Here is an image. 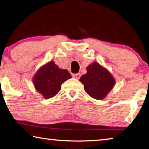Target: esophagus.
<instances>
[{
  "label": "esophagus",
  "instance_id": "1",
  "mask_svg": "<svg viewBox=\"0 0 149 149\" xmlns=\"http://www.w3.org/2000/svg\"><path fill=\"white\" fill-rule=\"evenodd\" d=\"M72 76L74 77V78H75V79H79L80 77H81V74H79V73H77V74H73Z\"/></svg>",
  "mask_w": 149,
  "mask_h": 149
}]
</instances>
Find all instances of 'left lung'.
<instances>
[{
    "mask_svg": "<svg viewBox=\"0 0 149 149\" xmlns=\"http://www.w3.org/2000/svg\"><path fill=\"white\" fill-rule=\"evenodd\" d=\"M86 71V74H83L79 79L85 92L94 99H104L114 86V78L108 70L98 63L89 65Z\"/></svg>",
    "mask_w": 149,
    "mask_h": 149,
    "instance_id": "1",
    "label": "left lung"
}]
</instances>
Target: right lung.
Here are the masks:
<instances>
[{
    "label": "right lung",
    "mask_w": 149,
    "mask_h": 149,
    "mask_svg": "<svg viewBox=\"0 0 149 149\" xmlns=\"http://www.w3.org/2000/svg\"><path fill=\"white\" fill-rule=\"evenodd\" d=\"M72 77L66 70L60 69L53 61L45 64L33 77L36 90L45 99L55 96L61 91L62 83Z\"/></svg>",
    "instance_id": "1"
}]
</instances>
